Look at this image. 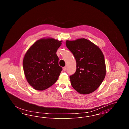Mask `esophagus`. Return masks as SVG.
I'll use <instances>...</instances> for the list:
<instances>
[{
    "instance_id": "esophagus-1",
    "label": "esophagus",
    "mask_w": 129,
    "mask_h": 129,
    "mask_svg": "<svg viewBox=\"0 0 129 129\" xmlns=\"http://www.w3.org/2000/svg\"><path fill=\"white\" fill-rule=\"evenodd\" d=\"M63 71H66V67H63Z\"/></svg>"
}]
</instances>
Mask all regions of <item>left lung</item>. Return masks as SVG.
I'll return each instance as SVG.
<instances>
[{
  "label": "left lung",
  "instance_id": "1",
  "mask_svg": "<svg viewBox=\"0 0 129 129\" xmlns=\"http://www.w3.org/2000/svg\"><path fill=\"white\" fill-rule=\"evenodd\" d=\"M76 61V70L70 76L74 89L81 94L95 91L104 80L106 66L104 55L98 46L81 38L66 42Z\"/></svg>",
  "mask_w": 129,
  "mask_h": 129
}]
</instances>
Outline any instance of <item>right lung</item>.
Segmentation results:
<instances>
[{
  "instance_id": "obj_1",
  "label": "right lung",
  "mask_w": 129,
  "mask_h": 129,
  "mask_svg": "<svg viewBox=\"0 0 129 129\" xmlns=\"http://www.w3.org/2000/svg\"><path fill=\"white\" fill-rule=\"evenodd\" d=\"M61 42L53 38L41 39L25 53L23 61L25 77L35 89L45 90L58 79L62 68L56 53Z\"/></svg>"
}]
</instances>
